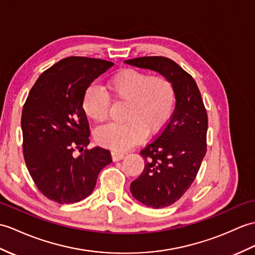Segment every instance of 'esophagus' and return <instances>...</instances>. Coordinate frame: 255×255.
Returning a JSON list of instances; mask_svg holds the SVG:
<instances>
[{"instance_id": "obj_1", "label": "esophagus", "mask_w": 255, "mask_h": 255, "mask_svg": "<svg viewBox=\"0 0 255 255\" xmlns=\"http://www.w3.org/2000/svg\"><path fill=\"white\" fill-rule=\"evenodd\" d=\"M124 157H125V154H124V153L117 152V151H113V152H112V158H113L114 162L121 161V159H123Z\"/></svg>"}]
</instances>
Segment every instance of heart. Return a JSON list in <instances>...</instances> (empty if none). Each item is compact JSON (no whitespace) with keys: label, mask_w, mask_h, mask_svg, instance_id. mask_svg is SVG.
Returning <instances> with one entry per match:
<instances>
[{"label":"heart","mask_w":255,"mask_h":255,"mask_svg":"<svg viewBox=\"0 0 255 255\" xmlns=\"http://www.w3.org/2000/svg\"><path fill=\"white\" fill-rule=\"evenodd\" d=\"M111 97L127 103L123 124L99 127L94 138L100 145L115 151L127 150L144 140L146 132H161L174 114L177 93L168 77L150 75L127 68L108 81ZM110 98L97 86L88 87L82 98V111L89 120L101 123L108 118Z\"/></svg>","instance_id":"1"}]
</instances>
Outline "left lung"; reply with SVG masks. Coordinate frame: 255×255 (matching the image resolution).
Here are the masks:
<instances>
[{
  "mask_svg": "<svg viewBox=\"0 0 255 255\" xmlns=\"http://www.w3.org/2000/svg\"><path fill=\"white\" fill-rule=\"evenodd\" d=\"M125 63L168 77L176 89L174 114L156 139L141 150L144 169L130 185L141 203L166 208L182 197L197 177L206 153L208 114L197 82L174 61L143 56Z\"/></svg>",
  "mask_w": 255,
  "mask_h": 255,
  "instance_id": "8db88e82",
  "label": "left lung"
}]
</instances>
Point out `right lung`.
I'll return each instance as SVG.
<instances>
[{
    "label": "right lung",
    "instance_id": "add662e5",
    "mask_svg": "<svg viewBox=\"0 0 255 255\" xmlns=\"http://www.w3.org/2000/svg\"><path fill=\"white\" fill-rule=\"evenodd\" d=\"M114 63L82 56L61 60L40 75L21 114L22 152L29 174L44 197L72 204L89 197L111 152L90 143L82 111L88 87ZM75 148L84 153L78 158Z\"/></svg>",
    "mask_w": 255,
    "mask_h": 255
}]
</instances>
